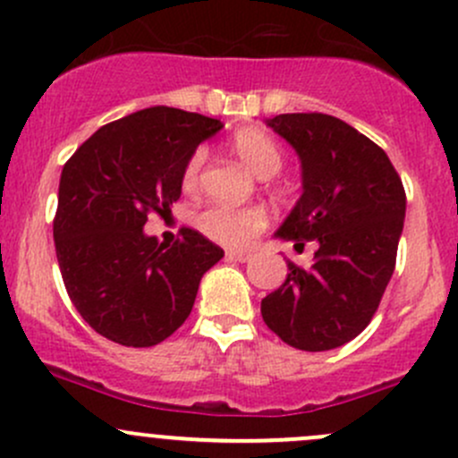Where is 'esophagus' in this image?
<instances>
[{
	"mask_svg": "<svg viewBox=\"0 0 458 458\" xmlns=\"http://www.w3.org/2000/svg\"><path fill=\"white\" fill-rule=\"evenodd\" d=\"M225 257H228L230 261H239V263H245V261H248L250 257H252V254H250V252H245V250H242V252H234V250H230V252H225Z\"/></svg>",
	"mask_w": 458,
	"mask_h": 458,
	"instance_id": "obj_1",
	"label": "esophagus"
}]
</instances>
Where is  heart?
I'll return each instance as SVG.
<instances>
[{
    "instance_id": "1",
    "label": "heart",
    "mask_w": 458,
    "mask_h": 458,
    "mask_svg": "<svg viewBox=\"0 0 458 458\" xmlns=\"http://www.w3.org/2000/svg\"><path fill=\"white\" fill-rule=\"evenodd\" d=\"M230 147L239 157L257 173L259 177L276 175L283 168L285 156L281 144L274 140L263 129H242L233 136ZM206 165V151L197 148L191 153L184 171H182V186L184 191H195L201 182V171ZM197 230L210 242L228 245V248H243L250 245L266 230L267 213L259 206L245 208H228V206H208L195 219Z\"/></svg>"
}]
</instances>
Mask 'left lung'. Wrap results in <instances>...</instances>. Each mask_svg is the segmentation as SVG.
<instances>
[{"label": "left lung", "mask_w": 458, "mask_h": 458, "mask_svg": "<svg viewBox=\"0 0 458 458\" xmlns=\"http://www.w3.org/2000/svg\"><path fill=\"white\" fill-rule=\"evenodd\" d=\"M267 124L302 162V195L276 237L318 250L307 269L287 261L261 316L293 349H335L377 311L397 261L406 191L384 148L335 115L281 114Z\"/></svg>", "instance_id": "1"}]
</instances>
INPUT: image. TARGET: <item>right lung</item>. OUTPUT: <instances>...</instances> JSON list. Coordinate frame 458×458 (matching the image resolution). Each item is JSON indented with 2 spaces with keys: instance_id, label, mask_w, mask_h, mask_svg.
<instances>
[{
  "instance_id": "right-lung-1",
  "label": "right lung",
  "mask_w": 458,
  "mask_h": 458,
  "mask_svg": "<svg viewBox=\"0 0 458 458\" xmlns=\"http://www.w3.org/2000/svg\"><path fill=\"white\" fill-rule=\"evenodd\" d=\"M221 129L208 115L142 109L103 124L65 162L52 233L67 296L96 334L153 346L189 318L199 281L224 257L192 228L175 243L142 233L171 213L197 144Z\"/></svg>"
}]
</instances>
